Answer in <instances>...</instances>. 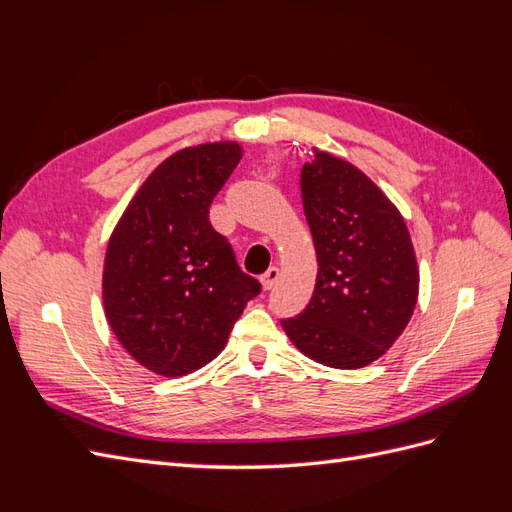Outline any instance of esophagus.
<instances>
[{
	"mask_svg": "<svg viewBox=\"0 0 512 512\" xmlns=\"http://www.w3.org/2000/svg\"><path fill=\"white\" fill-rule=\"evenodd\" d=\"M277 282H280V269H277V267H271L265 275L260 277V284L265 290H271Z\"/></svg>",
	"mask_w": 512,
	"mask_h": 512,
	"instance_id": "1",
	"label": "esophagus"
}]
</instances>
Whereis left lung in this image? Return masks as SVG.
I'll use <instances>...</instances> for the list:
<instances>
[{"label": "left lung", "mask_w": 512, "mask_h": 512, "mask_svg": "<svg viewBox=\"0 0 512 512\" xmlns=\"http://www.w3.org/2000/svg\"><path fill=\"white\" fill-rule=\"evenodd\" d=\"M301 198L318 275L307 307L282 327L316 363L365 367L404 333L418 299L408 226L363 170L320 149L303 164Z\"/></svg>", "instance_id": "obj_1"}]
</instances>
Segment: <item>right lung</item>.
Instances as JSON below:
<instances>
[{"instance_id": "obj_1", "label": "right lung", "mask_w": 512, "mask_h": 512, "mask_svg": "<svg viewBox=\"0 0 512 512\" xmlns=\"http://www.w3.org/2000/svg\"><path fill=\"white\" fill-rule=\"evenodd\" d=\"M241 158L235 141L179 149L143 181L108 239V327L158 376L179 378L211 363L260 292L209 222L213 198Z\"/></svg>"}]
</instances>
